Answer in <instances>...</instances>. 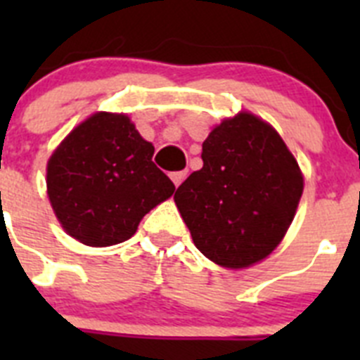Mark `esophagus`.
<instances>
[{
	"mask_svg": "<svg viewBox=\"0 0 360 360\" xmlns=\"http://www.w3.org/2000/svg\"><path fill=\"white\" fill-rule=\"evenodd\" d=\"M186 176H187V171H174V173H171V180H173V184L176 187L186 180Z\"/></svg>",
	"mask_w": 360,
	"mask_h": 360,
	"instance_id": "esophagus-1",
	"label": "esophagus"
}]
</instances>
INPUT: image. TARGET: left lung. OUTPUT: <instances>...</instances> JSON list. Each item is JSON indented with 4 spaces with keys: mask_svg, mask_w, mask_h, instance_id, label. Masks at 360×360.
<instances>
[{
    "mask_svg": "<svg viewBox=\"0 0 360 360\" xmlns=\"http://www.w3.org/2000/svg\"><path fill=\"white\" fill-rule=\"evenodd\" d=\"M203 167L174 193L196 249L243 269L283 240L303 195V176L274 128L250 113L216 126L202 146Z\"/></svg>",
    "mask_w": 360,
    "mask_h": 360,
    "instance_id": "obj_1",
    "label": "left lung"
}]
</instances>
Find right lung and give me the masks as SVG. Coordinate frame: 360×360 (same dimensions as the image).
<instances>
[{
    "label": "right lung",
    "mask_w": 360,
    "mask_h": 360,
    "mask_svg": "<svg viewBox=\"0 0 360 360\" xmlns=\"http://www.w3.org/2000/svg\"><path fill=\"white\" fill-rule=\"evenodd\" d=\"M126 115L95 113L56 149L46 187L57 219L70 236L90 247L129 240L141 219L174 193Z\"/></svg>",
    "instance_id": "right-lung-1"
}]
</instances>
